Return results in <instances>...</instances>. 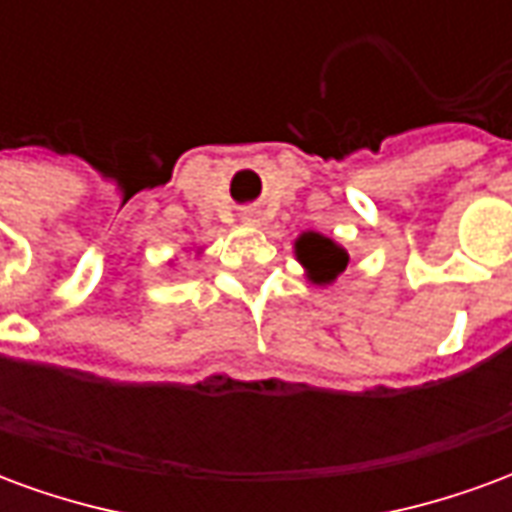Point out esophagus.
Returning a JSON list of instances; mask_svg holds the SVG:
<instances>
[{
  "label": "esophagus",
  "instance_id": "esophagus-1",
  "mask_svg": "<svg viewBox=\"0 0 512 512\" xmlns=\"http://www.w3.org/2000/svg\"><path fill=\"white\" fill-rule=\"evenodd\" d=\"M244 222H246V224H252V222H255V213H252V211H246V213H244Z\"/></svg>",
  "mask_w": 512,
  "mask_h": 512
}]
</instances>
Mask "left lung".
<instances>
[{"instance_id":"1","label":"left lung","mask_w":512,"mask_h":512,"mask_svg":"<svg viewBox=\"0 0 512 512\" xmlns=\"http://www.w3.org/2000/svg\"><path fill=\"white\" fill-rule=\"evenodd\" d=\"M293 255L304 268V277L318 288L334 285V279L343 274L348 268V260H351L343 244H337L334 238L315 233V230H307L293 241Z\"/></svg>"}]
</instances>
